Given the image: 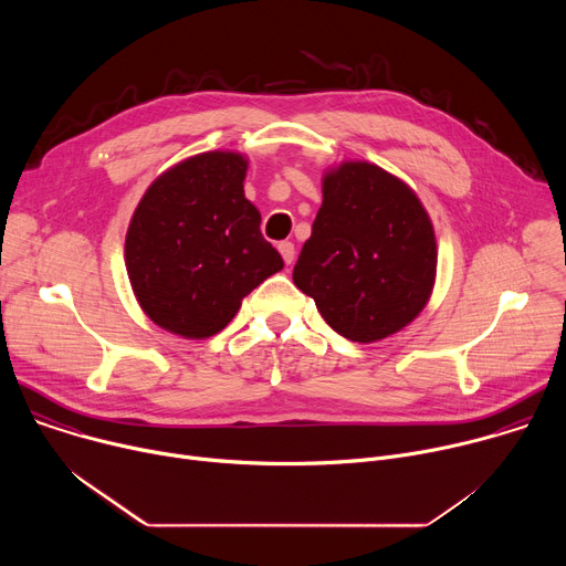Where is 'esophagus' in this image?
<instances>
[{"instance_id": "34e87169", "label": "esophagus", "mask_w": 566, "mask_h": 566, "mask_svg": "<svg viewBox=\"0 0 566 566\" xmlns=\"http://www.w3.org/2000/svg\"><path fill=\"white\" fill-rule=\"evenodd\" d=\"M277 251L282 253V258H284L286 264H293V260H295V247L291 244V241H280Z\"/></svg>"}]
</instances>
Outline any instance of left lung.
<instances>
[{
  "label": "left lung",
  "instance_id": "obj_1",
  "mask_svg": "<svg viewBox=\"0 0 566 566\" xmlns=\"http://www.w3.org/2000/svg\"><path fill=\"white\" fill-rule=\"evenodd\" d=\"M434 271V230L406 184L371 164L325 177L293 282L334 332L354 343L400 332L426 306Z\"/></svg>",
  "mask_w": 566,
  "mask_h": 566
}]
</instances>
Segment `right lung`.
I'll use <instances>...</instances> for the list:
<instances>
[{
	"mask_svg": "<svg viewBox=\"0 0 566 566\" xmlns=\"http://www.w3.org/2000/svg\"><path fill=\"white\" fill-rule=\"evenodd\" d=\"M247 160L206 151L160 175L140 199L125 262L143 311L172 334L221 332L255 286L282 271V255L244 197Z\"/></svg>",
	"mask_w": 566,
	"mask_h": 566,
	"instance_id": "add662e5",
	"label": "right lung"
}]
</instances>
